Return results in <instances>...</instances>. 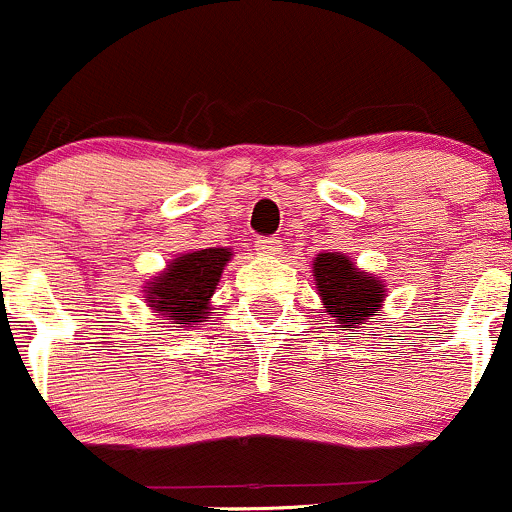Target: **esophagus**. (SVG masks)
Masks as SVG:
<instances>
[{
  "instance_id": "1",
  "label": "esophagus",
  "mask_w": 512,
  "mask_h": 512,
  "mask_svg": "<svg viewBox=\"0 0 512 512\" xmlns=\"http://www.w3.org/2000/svg\"><path fill=\"white\" fill-rule=\"evenodd\" d=\"M255 247H257V252H260V255H280L282 240H280V237H260Z\"/></svg>"
}]
</instances>
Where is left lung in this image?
<instances>
[{"label": "left lung", "mask_w": 512, "mask_h": 512, "mask_svg": "<svg viewBox=\"0 0 512 512\" xmlns=\"http://www.w3.org/2000/svg\"><path fill=\"white\" fill-rule=\"evenodd\" d=\"M312 272L319 297L337 327L356 329L381 312L386 297L384 282L369 272H361L342 252H319Z\"/></svg>", "instance_id": "8db88e82"}]
</instances>
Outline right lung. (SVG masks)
Segmentation results:
<instances>
[{"instance_id":"1","label":"right lung","mask_w":512,"mask_h":512,"mask_svg":"<svg viewBox=\"0 0 512 512\" xmlns=\"http://www.w3.org/2000/svg\"><path fill=\"white\" fill-rule=\"evenodd\" d=\"M230 257V247H208L175 257L143 289L148 307L175 319L173 324L205 322L210 317V297Z\"/></svg>"}]
</instances>
